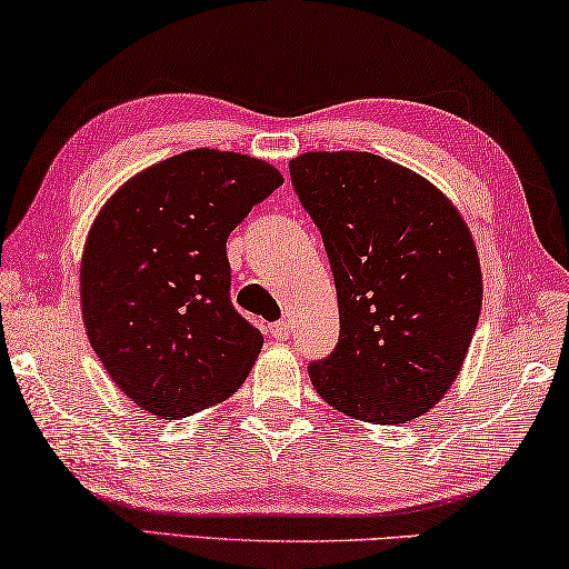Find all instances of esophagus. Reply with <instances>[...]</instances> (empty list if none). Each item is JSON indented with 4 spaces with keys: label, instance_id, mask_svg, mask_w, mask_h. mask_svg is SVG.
<instances>
[{
    "label": "esophagus",
    "instance_id": "esophagus-1",
    "mask_svg": "<svg viewBox=\"0 0 569 569\" xmlns=\"http://www.w3.org/2000/svg\"><path fill=\"white\" fill-rule=\"evenodd\" d=\"M290 322L287 320H279V322H272V326H269V336H272L274 340H287L290 338Z\"/></svg>",
    "mask_w": 569,
    "mask_h": 569
}]
</instances>
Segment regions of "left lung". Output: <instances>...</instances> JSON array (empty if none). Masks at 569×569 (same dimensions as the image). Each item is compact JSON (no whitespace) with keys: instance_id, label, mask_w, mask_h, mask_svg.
Here are the masks:
<instances>
[{"instance_id":"8db88e82","label":"left lung","mask_w":569,"mask_h":569,"mask_svg":"<svg viewBox=\"0 0 569 569\" xmlns=\"http://www.w3.org/2000/svg\"><path fill=\"white\" fill-rule=\"evenodd\" d=\"M333 269L340 338L308 366L348 417L409 422L442 399L473 340L483 279L466 221L440 190L371 152L290 162Z\"/></svg>"}]
</instances>
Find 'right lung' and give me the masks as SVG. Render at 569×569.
<instances>
[{
    "mask_svg": "<svg viewBox=\"0 0 569 569\" xmlns=\"http://www.w3.org/2000/svg\"><path fill=\"white\" fill-rule=\"evenodd\" d=\"M279 186L254 157L190 150L139 172L96 216L81 261L86 333L147 412L188 417L247 379L264 338L231 302L226 239Z\"/></svg>",
    "mask_w": 569,
    "mask_h": 569,
    "instance_id": "add662e5",
    "label": "right lung"
}]
</instances>
